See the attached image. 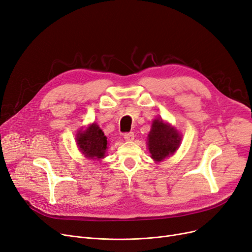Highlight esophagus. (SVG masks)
Segmentation results:
<instances>
[{
	"mask_svg": "<svg viewBox=\"0 0 252 252\" xmlns=\"http://www.w3.org/2000/svg\"><path fill=\"white\" fill-rule=\"evenodd\" d=\"M124 138H125V140L126 141H133L134 139H135V134L133 133V132H129V133H126L125 135H124Z\"/></svg>",
	"mask_w": 252,
	"mask_h": 252,
	"instance_id": "34e87169",
	"label": "esophagus"
}]
</instances>
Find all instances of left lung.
Instances as JSON below:
<instances>
[{
	"label": "left lung",
	"instance_id": "obj_1",
	"mask_svg": "<svg viewBox=\"0 0 252 252\" xmlns=\"http://www.w3.org/2000/svg\"><path fill=\"white\" fill-rule=\"evenodd\" d=\"M181 135L162 119H155L147 138V145L153 160L159 162L174 155L180 145Z\"/></svg>",
	"mask_w": 252,
	"mask_h": 252
}]
</instances>
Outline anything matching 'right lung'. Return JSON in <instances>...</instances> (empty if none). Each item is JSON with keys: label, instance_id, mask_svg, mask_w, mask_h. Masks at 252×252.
Here are the masks:
<instances>
[{"label": "right lung", "instance_id": "right-lung-1", "mask_svg": "<svg viewBox=\"0 0 252 252\" xmlns=\"http://www.w3.org/2000/svg\"><path fill=\"white\" fill-rule=\"evenodd\" d=\"M76 142L85 158L97 160L105 158L108 148L107 137L96 124L94 123L84 130L80 129L76 137Z\"/></svg>", "mask_w": 252, "mask_h": 252}]
</instances>
